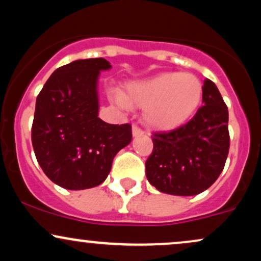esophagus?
Instances as JSON below:
<instances>
[{"mask_svg":"<svg viewBox=\"0 0 261 261\" xmlns=\"http://www.w3.org/2000/svg\"><path fill=\"white\" fill-rule=\"evenodd\" d=\"M143 130H141V128L137 126V125H134L133 126V136L134 137H137V136H141V135H143Z\"/></svg>","mask_w":261,"mask_h":261,"instance_id":"1","label":"esophagus"}]
</instances>
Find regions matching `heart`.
Here are the masks:
<instances>
[{
  "label": "heart",
  "mask_w": 261,
  "mask_h": 261,
  "mask_svg": "<svg viewBox=\"0 0 261 261\" xmlns=\"http://www.w3.org/2000/svg\"><path fill=\"white\" fill-rule=\"evenodd\" d=\"M203 86L195 74L167 72L130 82L124 95L116 94L121 107L143 108V120L158 131L182 126L196 113L202 100Z\"/></svg>",
  "instance_id": "obj_1"
}]
</instances>
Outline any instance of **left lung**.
<instances>
[{
    "label": "left lung",
    "mask_w": 261,
    "mask_h": 261,
    "mask_svg": "<svg viewBox=\"0 0 261 261\" xmlns=\"http://www.w3.org/2000/svg\"><path fill=\"white\" fill-rule=\"evenodd\" d=\"M202 104L194 118L169 133L153 134L146 176L161 193L193 196L217 180L229 149L228 109L212 81H203Z\"/></svg>",
    "instance_id": "8db88e82"
}]
</instances>
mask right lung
Instances as JSON below:
<instances>
[{
  "mask_svg": "<svg viewBox=\"0 0 261 261\" xmlns=\"http://www.w3.org/2000/svg\"><path fill=\"white\" fill-rule=\"evenodd\" d=\"M112 68L106 59L76 60L53 72L37 97L32 143L50 180L68 190L99 185L113 160L131 142V125L98 118V79Z\"/></svg>",
  "mask_w": 261,
  "mask_h": 261,
  "instance_id": "add662e5",
  "label": "right lung"
}]
</instances>
